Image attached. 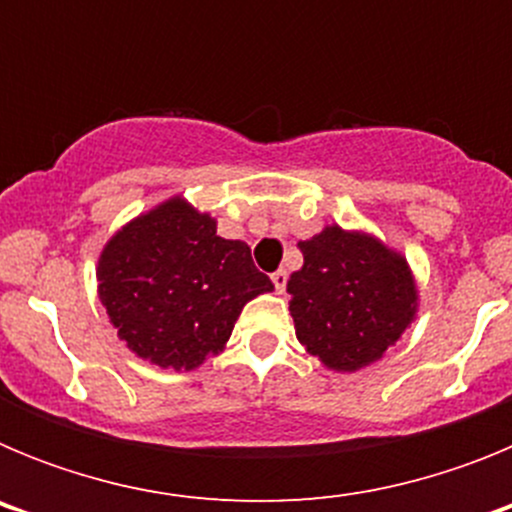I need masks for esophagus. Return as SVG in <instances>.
Returning a JSON list of instances; mask_svg holds the SVG:
<instances>
[{"mask_svg":"<svg viewBox=\"0 0 512 512\" xmlns=\"http://www.w3.org/2000/svg\"><path fill=\"white\" fill-rule=\"evenodd\" d=\"M271 282H274L277 292H284V287H287V271L284 269L274 271V274H271Z\"/></svg>","mask_w":512,"mask_h":512,"instance_id":"esophagus-1","label":"esophagus"}]
</instances>
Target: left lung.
Returning a JSON list of instances; mask_svg holds the SVG:
<instances>
[{"instance_id": "8db88e82", "label": "left lung", "mask_w": 512, "mask_h": 512, "mask_svg": "<svg viewBox=\"0 0 512 512\" xmlns=\"http://www.w3.org/2000/svg\"><path fill=\"white\" fill-rule=\"evenodd\" d=\"M300 251L305 264L287 282L297 341L333 372H359L382 359L418 312L405 256L338 225L300 241Z\"/></svg>"}]
</instances>
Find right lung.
Instances as JSON below:
<instances>
[{"label": "right lung", "instance_id": "obj_1", "mask_svg": "<svg viewBox=\"0 0 512 512\" xmlns=\"http://www.w3.org/2000/svg\"><path fill=\"white\" fill-rule=\"evenodd\" d=\"M99 300L120 341L143 361L192 372L228 343L243 305L271 292L243 241L171 197L112 235L99 253Z\"/></svg>", "mask_w": 512, "mask_h": 512}]
</instances>
